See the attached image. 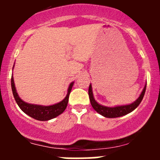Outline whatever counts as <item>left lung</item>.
Wrapping results in <instances>:
<instances>
[{
	"label": "left lung",
	"mask_w": 160,
	"mask_h": 160,
	"mask_svg": "<svg viewBox=\"0 0 160 160\" xmlns=\"http://www.w3.org/2000/svg\"><path fill=\"white\" fill-rule=\"evenodd\" d=\"M146 85H145L143 90L142 91L141 94L138 97V99L133 102L132 104H128V105H122V106H116V107H105V106L101 105L98 104L93 98V92H92V87L90 84L89 90H88V93H89V98L90 101V104H91L92 107L94 109L95 111L100 114L103 115L104 117L106 118H118L121 117V116L125 115V114H128V113L132 112V111L135 110L141 101H142V98L144 97L145 92H146Z\"/></svg>",
	"instance_id": "obj_1"
}]
</instances>
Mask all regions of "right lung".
Segmentation results:
<instances>
[{
  "label": "right lung",
  "instance_id": "add662e5",
  "mask_svg": "<svg viewBox=\"0 0 160 160\" xmlns=\"http://www.w3.org/2000/svg\"><path fill=\"white\" fill-rule=\"evenodd\" d=\"M72 85H73V82H72L69 86L68 92H67L66 98L59 103L50 106L37 105V104H28L19 98L18 94L16 91L15 86H14V78L13 77H11V89H12V93L16 103L23 112L38 121H49L50 119L57 117L58 115L61 114L65 111V109L67 108V104H68L69 96H70V91L72 90Z\"/></svg>",
  "mask_w": 160,
  "mask_h": 160
}]
</instances>
